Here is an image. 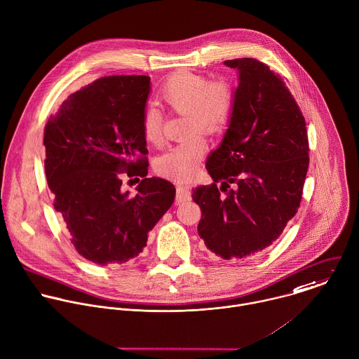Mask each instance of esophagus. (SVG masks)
<instances>
[{
  "label": "esophagus",
  "mask_w": 359,
  "mask_h": 359,
  "mask_svg": "<svg viewBox=\"0 0 359 359\" xmlns=\"http://www.w3.org/2000/svg\"><path fill=\"white\" fill-rule=\"evenodd\" d=\"M191 197V193L187 187H183V186H177L176 189V204H180V203H184L187 200H190Z\"/></svg>",
  "instance_id": "1"
}]
</instances>
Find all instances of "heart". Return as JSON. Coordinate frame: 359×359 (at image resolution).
Returning <instances> with one entry per match:
<instances>
[{
  "mask_svg": "<svg viewBox=\"0 0 359 359\" xmlns=\"http://www.w3.org/2000/svg\"><path fill=\"white\" fill-rule=\"evenodd\" d=\"M159 99L170 110L186 114L183 137L187 138L155 159V172L175 182L190 180L197 173L207 148L196 131L210 135L221 130L232 109V92L224 82L208 83L200 74L179 71L163 82ZM162 113L156 107L142 111L141 131L149 145H162Z\"/></svg>",
  "mask_w": 359,
  "mask_h": 359,
  "instance_id": "1",
  "label": "heart"
}]
</instances>
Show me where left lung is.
Wrapping results in <instances>:
<instances>
[{
    "label": "left lung",
    "instance_id": "obj_1",
    "mask_svg": "<svg viewBox=\"0 0 359 359\" xmlns=\"http://www.w3.org/2000/svg\"><path fill=\"white\" fill-rule=\"evenodd\" d=\"M225 65L238 69L239 81L228 130L207 158L214 183L193 189L191 197L207 249L238 260L271 246L297 214L309 144L295 99L269 65L248 57Z\"/></svg>",
    "mask_w": 359,
    "mask_h": 359
}]
</instances>
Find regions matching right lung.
<instances>
[{
  "label": "right lung",
  "instance_id": "1",
  "mask_svg": "<svg viewBox=\"0 0 359 359\" xmlns=\"http://www.w3.org/2000/svg\"><path fill=\"white\" fill-rule=\"evenodd\" d=\"M147 75L103 76L71 93L44 128V170L71 243L99 266L124 264L175 201V186L148 173L141 116ZM141 175L139 193L121 190V173ZM140 180V179H138Z\"/></svg>",
  "mask_w": 359,
  "mask_h": 359
}]
</instances>
